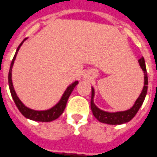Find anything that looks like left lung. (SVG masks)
<instances>
[{"mask_svg": "<svg viewBox=\"0 0 157 157\" xmlns=\"http://www.w3.org/2000/svg\"><path fill=\"white\" fill-rule=\"evenodd\" d=\"M139 65L144 71V89L141 92V94L138 97V98L136 101L135 105L130 108V110H125V111H119V112H106L104 110H101L95 105L93 102V98H94V89L91 87V109L92 111V114L98 120L107 124H125L127 122L130 121L137 111L139 110L140 107L142 106L144 101L145 99V97L147 94V90H148V75H147V70H146V66H145V61L144 57H142L139 60Z\"/></svg>", "mask_w": 157, "mask_h": 157, "instance_id": "1", "label": "left lung"}]
</instances>
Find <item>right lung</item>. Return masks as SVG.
I'll list each match as a JSON object with an SVG mask.
<instances>
[{
  "label": "right lung",
  "instance_id": "1",
  "mask_svg": "<svg viewBox=\"0 0 157 157\" xmlns=\"http://www.w3.org/2000/svg\"><path fill=\"white\" fill-rule=\"evenodd\" d=\"M26 40V39H25ZM24 40L20 44V46L18 47L17 50H16V52L13 56V59L12 62H11V66H10V69H9V72H8V86H9V90H10V92H11V95H12V98L15 105L17 106V108L19 109V110L21 112V114L25 117L27 118H29L31 120L33 121H38V122H51V121H53L57 119L59 116L61 115L63 113V111L65 110L66 106V103H67V100L69 98V97L71 95V91H73V89L75 88V86L78 84V81H75L74 83H72L71 86H69L67 87V89L66 90V91L64 92V94L62 96L61 99L59 100V102L56 105H54L52 108L49 109L47 110H31L29 108H27L26 106L24 105L21 103V101L19 99V98L16 95L15 93V91L13 89V86L12 83V67L13 66V62H14V59L16 58V55H17V52L20 49V47L22 45V43L24 42Z\"/></svg>",
  "mask_w": 157,
  "mask_h": 157
}]
</instances>
